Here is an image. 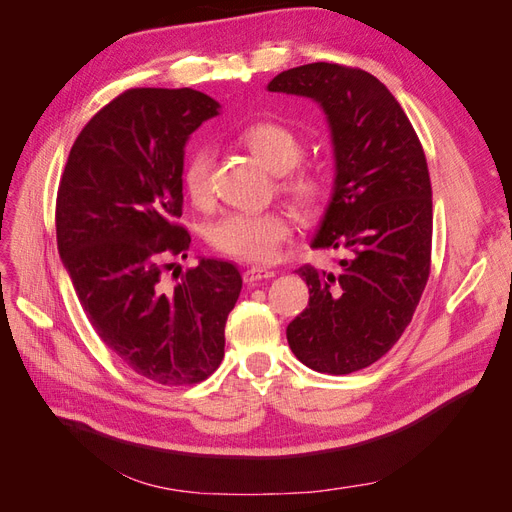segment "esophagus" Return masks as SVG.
<instances>
[{
  "label": "esophagus",
  "instance_id": "34e87169",
  "mask_svg": "<svg viewBox=\"0 0 512 512\" xmlns=\"http://www.w3.org/2000/svg\"><path fill=\"white\" fill-rule=\"evenodd\" d=\"M273 275H275V271H271V269L252 267V269H247V271L243 273V280H245V284H256V282H260V280H271Z\"/></svg>",
  "mask_w": 512,
  "mask_h": 512
}]
</instances>
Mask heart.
<instances>
[{"mask_svg":"<svg viewBox=\"0 0 512 512\" xmlns=\"http://www.w3.org/2000/svg\"><path fill=\"white\" fill-rule=\"evenodd\" d=\"M239 141L273 173L277 188L303 213H318L329 198V181L320 170L297 166L305 145L301 136L280 121H252L239 132ZM211 151L194 149L181 166V190L192 205L203 207L211 198ZM292 237V222L280 209L258 213H226L207 226V241L215 252L239 262H269Z\"/></svg>","mask_w":512,"mask_h":512,"instance_id":"heart-1","label":"heart"}]
</instances>
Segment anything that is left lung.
Returning <instances> with one entry per match:
<instances>
[{
    "label": "left lung",
    "instance_id": "left-lung-1",
    "mask_svg": "<svg viewBox=\"0 0 512 512\" xmlns=\"http://www.w3.org/2000/svg\"><path fill=\"white\" fill-rule=\"evenodd\" d=\"M269 91L314 98L329 117L335 188L314 250H339L337 271L303 265L309 303L286 337L297 359L344 376L376 363L410 324L431 271V181L404 108L374 74L305 64Z\"/></svg>",
    "mask_w": 512,
    "mask_h": 512
}]
</instances>
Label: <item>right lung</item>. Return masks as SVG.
<instances>
[{
    "instance_id": "obj_1",
    "label": "right lung",
    "mask_w": 512,
    "mask_h": 512,
    "mask_svg": "<svg viewBox=\"0 0 512 512\" xmlns=\"http://www.w3.org/2000/svg\"><path fill=\"white\" fill-rule=\"evenodd\" d=\"M220 104L196 89L138 87L76 136L55 203L57 250L91 327L134 374L162 386L207 380L243 286L230 260L188 256L181 166L188 136Z\"/></svg>"
}]
</instances>
